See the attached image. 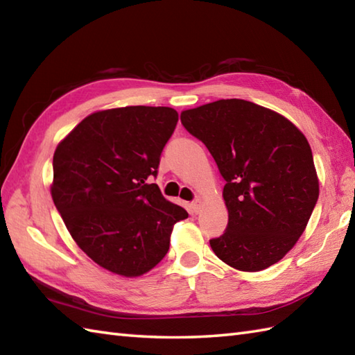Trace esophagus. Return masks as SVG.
Segmentation results:
<instances>
[{
	"label": "esophagus",
	"instance_id": "obj_1",
	"mask_svg": "<svg viewBox=\"0 0 355 355\" xmlns=\"http://www.w3.org/2000/svg\"><path fill=\"white\" fill-rule=\"evenodd\" d=\"M191 209H192V214H195V215L200 214V210H201V201H200V200L192 201Z\"/></svg>",
	"mask_w": 355,
	"mask_h": 355
}]
</instances>
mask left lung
I'll return each instance as SVG.
<instances>
[{"instance_id":"1","label":"left lung","mask_w":355,"mask_h":355,"mask_svg":"<svg viewBox=\"0 0 355 355\" xmlns=\"http://www.w3.org/2000/svg\"><path fill=\"white\" fill-rule=\"evenodd\" d=\"M186 131L205 143L225 180L229 223L210 239L215 254L241 271H261L288 253L319 198L311 148L277 112L243 99L182 112Z\"/></svg>"}]
</instances>
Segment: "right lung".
<instances>
[{
  "label": "right lung",
  "instance_id": "1",
  "mask_svg": "<svg viewBox=\"0 0 355 355\" xmlns=\"http://www.w3.org/2000/svg\"><path fill=\"white\" fill-rule=\"evenodd\" d=\"M168 107H125L85 117L53 155L51 197L76 244L101 267L132 277L169 250L187 218L150 183L175 130Z\"/></svg>",
  "mask_w": 355,
  "mask_h": 355
}]
</instances>
